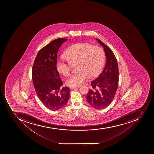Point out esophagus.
<instances>
[{
	"instance_id": "1",
	"label": "esophagus",
	"mask_w": 154,
	"mask_h": 154,
	"mask_svg": "<svg viewBox=\"0 0 154 154\" xmlns=\"http://www.w3.org/2000/svg\"><path fill=\"white\" fill-rule=\"evenodd\" d=\"M79 87H71L70 88L71 89V90H74V89H76V88H79Z\"/></svg>"
}]
</instances>
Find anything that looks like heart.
Wrapping results in <instances>:
<instances>
[{"label":"heart","instance_id":"obj_1","mask_svg":"<svg viewBox=\"0 0 154 154\" xmlns=\"http://www.w3.org/2000/svg\"><path fill=\"white\" fill-rule=\"evenodd\" d=\"M66 59L58 60L56 69L64 76L69 75L72 66L77 64L78 72L71 75L66 84L71 87L80 86L88 78H95L102 70L105 54L103 50L89 43H77L67 48L64 53Z\"/></svg>","mask_w":154,"mask_h":154}]
</instances>
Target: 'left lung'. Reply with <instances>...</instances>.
Here are the masks:
<instances>
[{
  "instance_id": "1",
  "label": "left lung",
  "mask_w": 154,
  "mask_h": 154,
  "mask_svg": "<svg viewBox=\"0 0 154 154\" xmlns=\"http://www.w3.org/2000/svg\"><path fill=\"white\" fill-rule=\"evenodd\" d=\"M104 48L106 57L103 71L95 80L91 82V88L86 96V100L95 109H103L113 101L119 84L118 62L113 51L103 42L96 38Z\"/></svg>"
}]
</instances>
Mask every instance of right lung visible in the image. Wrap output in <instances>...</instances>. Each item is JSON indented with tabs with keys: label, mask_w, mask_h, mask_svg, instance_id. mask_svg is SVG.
Listing matches in <instances>:
<instances>
[{
	"label": "right lung",
	"mask_w": 154,
	"mask_h": 154,
	"mask_svg": "<svg viewBox=\"0 0 154 154\" xmlns=\"http://www.w3.org/2000/svg\"><path fill=\"white\" fill-rule=\"evenodd\" d=\"M67 39L57 38L41 48L35 57L32 69L33 84L42 103L50 110L63 108L68 102L70 88H60L63 81L56 69L57 53Z\"/></svg>",
	"instance_id": "obj_1"
}]
</instances>
